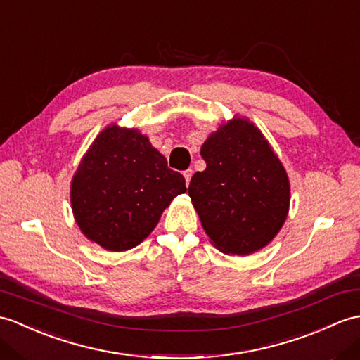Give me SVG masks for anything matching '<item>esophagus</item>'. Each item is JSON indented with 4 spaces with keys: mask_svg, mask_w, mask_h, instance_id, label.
<instances>
[{
    "mask_svg": "<svg viewBox=\"0 0 360 360\" xmlns=\"http://www.w3.org/2000/svg\"><path fill=\"white\" fill-rule=\"evenodd\" d=\"M191 174H193V170H191V169H188V170L184 172V178H186V184H187V186H188V184H190Z\"/></svg>",
    "mask_w": 360,
    "mask_h": 360,
    "instance_id": "34e87169",
    "label": "esophagus"
}]
</instances>
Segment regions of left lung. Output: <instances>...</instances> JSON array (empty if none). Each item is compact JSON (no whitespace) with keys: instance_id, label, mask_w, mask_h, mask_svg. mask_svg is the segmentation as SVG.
Listing matches in <instances>:
<instances>
[{"instance_id":"1","label":"left lung","mask_w":360,"mask_h":360,"mask_svg":"<svg viewBox=\"0 0 360 360\" xmlns=\"http://www.w3.org/2000/svg\"><path fill=\"white\" fill-rule=\"evenodd\" d=\"M207 169L190 181L202 227L224 253L250 255L278 235L287 218L290 182L257 127L235 118L200 147Z\"/></svg>"}]
</instances>
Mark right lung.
<instances>
[{"label":"right lung","mask_w":360,"mask_h":360,"mask_svg":"<svg viewBox=\"0 0 360 360\" xmlns=\"http://www.w3.org/2000/svg\"><path fill=\"white\" fill-rule=\"evenodd\" d=\"M186 179L138 130L116 125L99 133L72 181V208L81 231L105 250L136 247Z\"/></svg>","instance_id":"1"}]
</instances>
